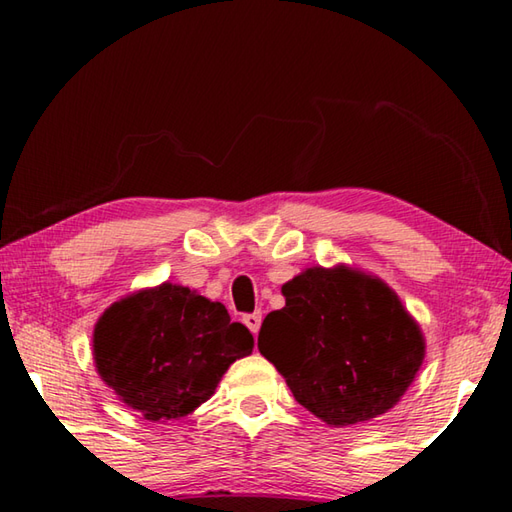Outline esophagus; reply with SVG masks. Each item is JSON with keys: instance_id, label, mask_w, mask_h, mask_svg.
<instances>
[{"instance_id": "obj_1", "label": "esophagus", "mask_w": 512, "mask_h": 512, "mask_svg": "<svg viewBox=\"0 0 512 512\" xmlns=\"http://www.w3.org/2000/svg\"><path fill=\"white\" fill-rule=\"evenodd\" d=\"M244 325L250 329V332L257 334L259 332V325H262V314H259V311H253V314H246L244 316Z\"/></svg>"}]
</instances>
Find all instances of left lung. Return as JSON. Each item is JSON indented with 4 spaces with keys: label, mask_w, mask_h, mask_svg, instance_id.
I'll use <instances>...</instances> for the list:
<instances>
[{
    "label": "left lung",
    "mask_w": 512,
    "mask_h": 512,
    "mask_svg": "<svg viewBox=\"0 0 512 512\" xmlns=\"http://www.w3.org/2000/svg\"><path fill=\"white\" fill-rule=\"evenodd\" d=\"M257 348L316 418L348 427L400 400L424 359L420 327L381 280L339 266L309 268L282 287Z\"/></svg>",
    "instance_id": "left-lung-1"
}]
</instances>
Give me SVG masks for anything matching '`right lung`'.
Listing matches in <instances>:
<instances>
[{
  "mask_svg": "<svg viewBox=\"0 0 512 512\" xmlns=\"http://www.w3.org/2000/svg\"><path fill=\"white\" fill-rule=\"evenodd\" d=\"M253 343L221 302L162 284L106 309L94 327V361L121 400L158 422L203 404Z\"/></svg>",
  "mask_w": 512,
  "mask_h": 512,
  "instance_id": "obj_1",
  "label": "right lung"
}]
</instances>
